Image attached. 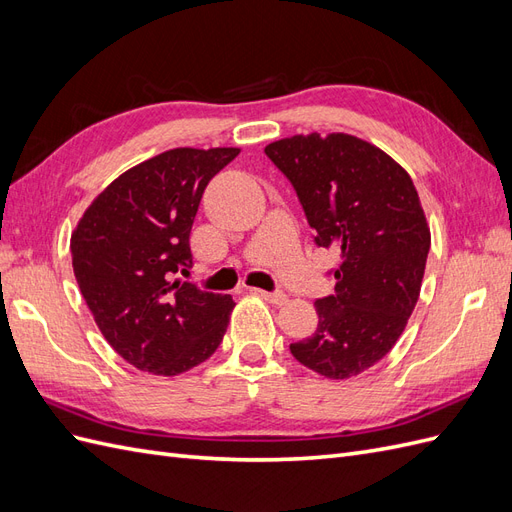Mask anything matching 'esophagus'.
<instances>
[{
	"instance_id": "esophagus-1",
	"label": "esophagus",
	"mask_w": 512,
	"mask_h": 512,
	"mask_svg": "<svg viewBox=\"0 0 512 512\" xmlns=\"http://www.w3.org/2000/svg\"><path fill=\"white\" fill-rule=\"evenodd\" d=\"M254 294H258V297H262V299L273 303V305H284V303L288 301L284 292H267V290H258V288H256Z\"/></svg>"
}]
</instances>
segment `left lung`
<instances>
[{
  "label": "left lung",
  "mask_w": 512,
  "mask_h": 512,
  "mask_svg": "<svg viewBox=\"0 0 512 512\" xmlns=\"http://www.w3.org/2000/svg\"><path fill=\"white\" fill-rule=\"evenodd\" d=\"M297 190L316 243L339 254L335 294L316 301L312 337L290 344L329 380L363 374L391 352L421 294L431 232L410 175L352 134H297L265 147Z\"/></svg>",
  "instance_id": "1"
}]
</instances>
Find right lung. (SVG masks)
Returning a JSON list of instances; mask_svg holds the SVG:
<instances>
[{
	"instance_id": "obj_1",
	"label": "right lung",
	"mask_w": 512,
	"mask_h": 512,
	"mask_svg": "<svg viewBox=\"0 0 512 512\" xmlns=\"http://www.w3.org/2000/svg\"><path fill=\"white\" fill-rule=\"evenodd\" d=\"M237 147H177L132 166L94 198L76 224L72 269L98 329L136 369L179 376L218 350L235 307L198 290L190 230L207 183Z\"/></svg>"
}]
</instances>
